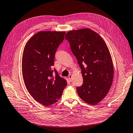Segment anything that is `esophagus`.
Here are the masks:
<instances>
[{
    "label": "esophagus",
    "mask_w": 133,
    "mask_h": 133,
    "mask_svg": "<svg viewBox=\"0 0 133 133\" xmlns=\"http://www.w3.org/2000/svg\"><path fill=\"white\" fill-rule=\"evenodd\" d=\"M68 78H69V79L70 80V81H72V75H69Z\"/></svg>",
    "instance_id": "obj_1"
}]
</instances>
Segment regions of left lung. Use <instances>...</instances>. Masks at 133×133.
<instances>
[{"label": "left lung", "mask_w": 133, "mask_h": 133, "mask_svg": "<svg viewBox=\"0 0 133 133\" xmlns=\"http://www.w3.org/2000/svg\"><path fill=\"white\" fill-rule=\"evenodd\" d=\"M65 38L82 72L83 84L77 87L78 94L86 103L95 105L106 96L114 79L113 63L107 45L89 29L72 30Z\"/></svg>", "instance_id": "obj_1"}]
</instances>
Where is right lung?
<instances>
[{
    "mask_svg": "<svg viewBox=\"0 0 133 133\" xmlns=\"http://www.w3.org/2000/svg\"><path fill=\"white\" fill-rule=\"evenodd\" d=\"M65 33L39 32L29 39L24 48L22 70L25 87L32 97L44 106L57 102L67 85L66 80L52 68L56 51Z\"/></svg>",
    "mask_w": 133,
    "mask_h": 133,
    "instance_id": "obj_1",
    "label": "right lung"
}]
</instances>
